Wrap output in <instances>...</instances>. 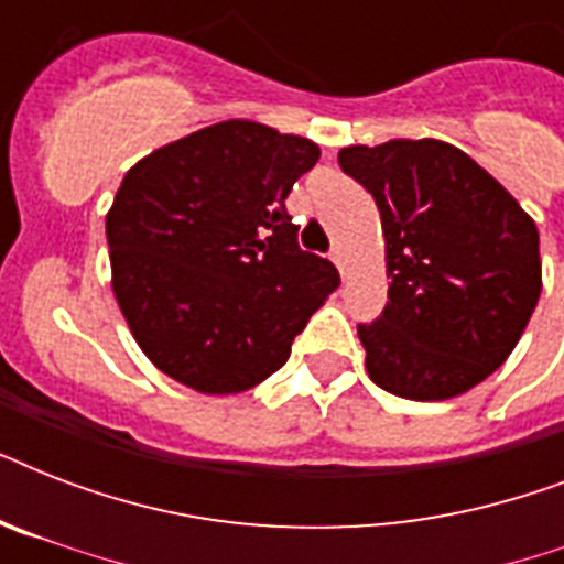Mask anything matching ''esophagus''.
I'll use <instances>...</instances> for the list:
<instances>
[{
    "label": "esophagus",
    "instance_id": "34e87169",
    "mask_svg": "<svg viewBox=\"0 0 564 564\" xmlns=\"http://www.w3.org/2000/svg\"><path fill=\"white\" fill-rule=\"evenodd\" d=\"M330 260H334L336 269L343 272V269H345V251H343V246H334V248H330Z\"/></svg>",
    "mask_w": 564,
    "mask_h": 564
}]
</instances>
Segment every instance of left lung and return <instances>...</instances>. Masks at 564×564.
<instances>
[{
    "instance_id": "8db88e82",
    "label": "left lung",
    "mask_w": 564,
    "mask_h": 564,
    "mask_svg": "<svg viewBox=\"0 0 564 564\" xmlns=\"http://www.w3.org/2000/svg\"><path fill=\"white\" fill-rule=\"evenodd\" d=\"M339 166L369 189L386 237L389 301L357 325L366 369L410 401H445L503 366L542 295L535 221L456 145H348Z\"/></svg>"
}]
</instances>
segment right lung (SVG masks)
<instances>
[{"label": "right lung", "instance_id": "add662e5", "mask_svg": "<svg viewBox=\"0 0 564 564\" xmlns=\"http://www.w3.org/2000/svg\"><path fill=\"white\" fill-rule=\"evenodd\" d=\"M318 154L307 137L228 119L128 170L105 221L113 295L163 375L237 394L290 360L339 286L330 260L301 251L286 213Z\"/></svg>", "mask_w": 564, "mask_h": 564}]
</instances>
